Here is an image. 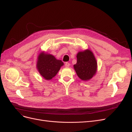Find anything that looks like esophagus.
I'll use <instances>...</instances> for the list:
<instances>
[{
  "label": "esophagus",
  "instance_id": "obj_1",
  "mask_svg": "<svg viewBox=\"0 0 132 132\" xmlns=\"http://www.w3.org/2000/svg\"><path fill=\"white\" fill-rule=\"evenodd\" d=\"M70 66V63L68 62H66L65 63V67L67 68H68Z\"/></svg>",
  "mask_w": 132,
  "mask_h": 132
}]
</instances>
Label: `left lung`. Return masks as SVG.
Returning <instances> with one entry per match:
<instances>
[{
	"label": "left lung",
	"instance_id": "obj_1",
	"mask_svg": "<svg viewBox=\"0 0 132 132\" xmlns=\"http://www.w3.org/2000/svg\"><path fill=\"white\" fill-rule=\"evenodd\" d=\"M77 63L74 65L76 73L82 80H89L97 70V63L93 52L89 49L80 51L77 53Z\"/></svg>",
	"mask_w": 132,
	"mask_h": 132
}]
</instances>
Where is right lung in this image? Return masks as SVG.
I'll return each instance as SVG.
<instances>
[{"instance_id": "1", "label": "right lung", "mask_w": 132, "mask_h": 132, "mask_svg": "<svg viewBox=\"0 0 132 132\" xmlns=\"http://www.w3.org/2000/svg\"><path fill=\"white\" fill-rule=\"evenodd\" d=\"M63 65L64 63L61 60L57 59L54 55L44 51L38 55L37 69L42 77L47 80H50L54 77Z\"/></svg>"}]
</instances>
